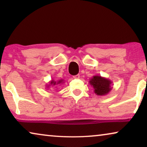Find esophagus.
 <instances>
[{"label":"esophagus","mask_w":147,"mask_h":147,"mask_svg":"<svg viewBox=\"0 0 147 147\" xmlns=\"http://www.w3.org/2000/svg\"><path fill=\"white\" fill-rule=\"evenodd\" d=\"M73 78H75V79H79V78H80V75H79V74H78V75L74 76Z\"/></svg>","instance_id":"obj_1"}]
</instances>
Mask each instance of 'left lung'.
Here are the masks:
<instances>
[{"mask_svg": "<svg viewBox=\"0 0 147 147\" xmlns=\"http://www.w3.org/2000/svg\"><path fill=\"white\" fill-rule=\"evenodd\" d=\"M89 82L94 88V93L97 96H106L112 89L111 80L100 76H94L90 80Z\"/></svg>", "mask_w": 147, "mask_h": 147, "instance_id": "left-lung-1", "label": "left lung"}]
</instances>
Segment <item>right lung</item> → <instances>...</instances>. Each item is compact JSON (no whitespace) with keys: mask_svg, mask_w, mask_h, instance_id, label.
Returning <instances> with one entry per match:
<instances>
[{"mask_svg":"<svg viewBox=\"0 0 147 147\" xmlns=\"http://www.w3.org/2000/svg\"><path fill=\"white\" fill-rule=\"evenodd\" d=\"M49 84H47V86H46V87H47V88H49V87H51V86H55V85H59V84H60V85H61V84L63 83V80L61 79V80H58L57 82H56V81H55V80H51V81L49 82Z\"/></svg>","mask_w":147,"mask_h":147,"instance_id":"1","label":"right lung"}]
</instances>
